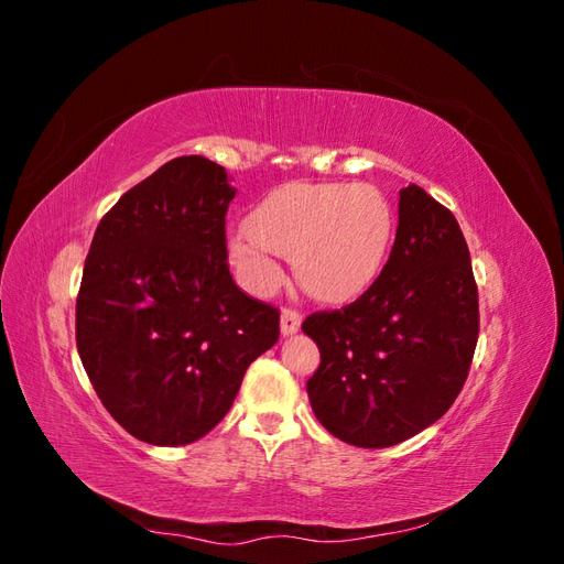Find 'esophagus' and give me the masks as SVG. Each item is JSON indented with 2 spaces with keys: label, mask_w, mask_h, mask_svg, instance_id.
Here are the masks:
<instances>
[{
  "label": "esophagus",
  "mask_w": 564,
  "mask_h": 564,
  "mask_svg": "<svg viewBox=\"0 0 564 564\" xmlns=\"http://www.w3.org/2000/svg\"><path fill=\"white\" fill-rule=\"evenodd\" d=\"M301 313H296V311H292V308H284L282 311V317H280V329H282V334L284 336H292V334H296L299 329H301Z\"/></svg>",
  "instance_id": "esophagus-1"
}]
</instances>
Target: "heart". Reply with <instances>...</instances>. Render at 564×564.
Instances as JSON below:
<instances>
[{
	"label": "heart",
	"instance_id": "b5f03b06",
	"mask_svg": "<svg viewBox=\"0 0 564 564\" xmlns=\"http://www.w3.org/2000/svg\"><path fill=\"white\" fill-rule=\"evenodd\" d=\"M395 232L390 204L369 183H286L235 228L228 259L247 292L268 296L282 284L279 256L294 261L299 284L313 299L344 303L381 275Z\"/></svg>",
	"mask_w": 564,
	"mask_h": 564
}]
</instances>
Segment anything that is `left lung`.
<instances>
[{"mask_svg":"<svg viewBox=\"0 0 564 564\" xmlns=\"http://www.w3.org/2000/svg\"><path fill=\"white\" fill-rule=\"evenodd\" d=\"M390 259L367 292L305 317L319 348L308 379L317 421L381 449L429 429L468 379L480 332L470 253L454 214L419 185L400 191Z\"/></svg>","mask_w":564,"mask_h":564,"instance_id":"obj_1","label":"left lung"}]
</instances>
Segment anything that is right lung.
<instances>
[{
	"instance_id": "obj_1",
	"label": "right lung",
	"mask_w": 564,
	"mask_h": 564,
	"mask_svg": "<svg viewBox=\"0 0 564 564\" xmlns=\"http://www.w3.org/2000/svg\"><path fill=\"white\" fill-rule=\"evenodd\" d=\"M226 169L176 158L100 218L84 263L75 336L110 416L178 447L228 414L247 367L280 338V311L232 282Z\"/></svg>"
}]
</instances>
